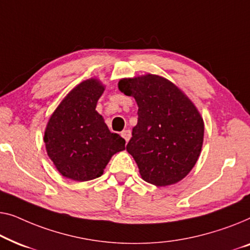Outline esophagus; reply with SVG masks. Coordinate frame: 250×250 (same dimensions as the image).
<instances>
[{
    "instance_id": "1",
    "label": "esophagus",
    "mask_w": 250,
    "mask_h": 250,
    "mask_svg": "<svg viewBox=\"0 0 250 250\" xmlns=\"http://www.w3.org/2000/svg\"><path fill=\"white\" fill-rule=\"evenodd\" d=\"M121 136L124 137L125 142H129L130 137H131V131H130V130H124V131L121 132Z\"/></svg>"
}]
</instances>
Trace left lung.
<instances>
[{
	"label": "left lung",
	"mask_w": 250,
	"mask_h": 250,
	"mask_svg": "<svg viewBox=\"0 0 250 250\" xmlns=\"http://www.w3.org/2000/svg\"><path fill=\"white\" fill-rule=\"evenodd\" d=\"M119 89L138 105V122L126 150L142 178L159 187L182 180L203 145L204 122L195 105L177 86L155 75L122 79Z\"/></svg>",
	"instance_id": "1"
}]
</instances>
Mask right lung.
<instances>
[{
    "instance_id": "add662e5",
    "label": "right lung",
    "mask_w": 250,
    "mask_h": 250,
    "mask_svg": "<svg viewBox=\"0 0 250 250\" xmlns=\"http://www.w3.org/2000/svg\"><path fill=\"white\" fill-rule=\"evenodd\" d=\"M104 87L96 79L73 88L52 114L44 142L63 177L88 181L101 177L112 155L125 149V140L108 130L96 112Z\"/></svg>"
}]
</instances>
